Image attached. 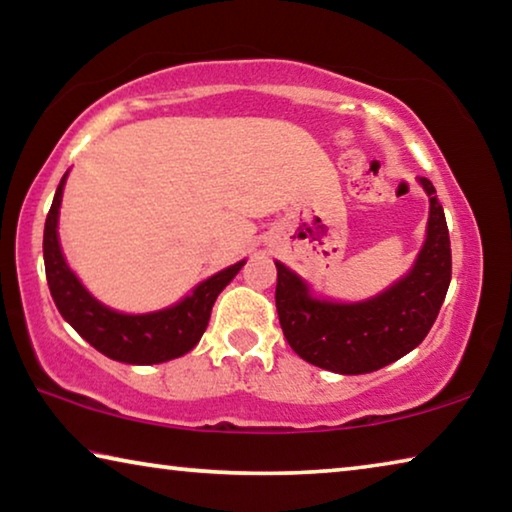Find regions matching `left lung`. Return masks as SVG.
Returning a JSON list of instances; mask_svg holds the SVG:
<instances>
[{
  "label": "left lung",
  "mask_w": 512,
  "mask_h": 512,
  "mask_svg": "<svg viewBox=\"0 0 512 512\" xmlns=\"http://www.w3.org/2000/svg\"><path fill=\"white\" fill-rule=\"evenodd\" d=\"M420 183L431 203L427 241L413 271L377 298L357 305L316 300L296 273L275 262L277 316L298 357L339 375H363L402 359L429 334L452 280V248L436 189L427 178Z\"/></svg>",
  "instance_id": "1"
}]
</instances>
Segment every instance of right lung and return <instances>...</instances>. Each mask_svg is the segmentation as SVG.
Segmentation results:
<instances>
[{
    "label": "right lung",
    "instance_id": "obj_1",
    "mask_svg": "<svg viewBox=\"0 0 512 512\" xmlns=\"http://www.w3.org/2000/svg\"><path fill=\"white\" fill-rule=\"evenodd\" d=\"M67 173L56 189L54 203L45 221V237H42V253H45V273L47 284L56 307L69 325L88 341L94 350L106 357L133 366H151L176 357H183L194 345L201 341L214 300L228 287L241 266H228L225 271L212 275L210 280L198 284L192 296H187L176 307L155 311V314L128 316L117 314L101 302L94 300L83 289L60 253L58 244V207L63 198V185Z\"/></svg>",
    "mask_w": 512,
    "mask_h": 512
}]
</instances>
